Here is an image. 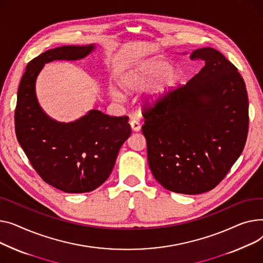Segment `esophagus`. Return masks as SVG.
Wrapping results in <instances>:
<instances>
[{
    "label": "esophagus",
    "mask_w": 263,
    "mask_h": 263,
    "mask_svg": "<svg viewBox=\"0 0 263 263\" xmlns=\"http://www.w3.org/2000/svg\"><path fill=\"white\" fill-rule=\"evenodd\" d=\"M130 127H132V129H133L134 132H139V130L141 129L140 122H139V120H137V119L132 120V121H130Z\"/></svg>",
    "instance_id": "34e87169"
}]
</instances>
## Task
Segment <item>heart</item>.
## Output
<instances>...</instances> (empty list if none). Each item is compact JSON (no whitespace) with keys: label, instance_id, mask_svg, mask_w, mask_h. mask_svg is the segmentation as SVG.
Returning a JSON list of instances; mask_svg holds the SVG:
<instances>
[{"label":"heart","instance_id":"1","mask_svg":"<svg viewBox=\"0 0 263 263\" xmlns=\"http://www.w3.org/2000/svg\"><path fill=\"white\" fill-rule=\"evenodd\" d=\"M181 79V71L172 68L170 61L161 57L151 58L133 66L121 77V84L126 90L135 91L143 89L149 85L146 102L151 105L159 103L171 92ZM112 93L121 99L122 93L114 89Z\"/></svg>","mask_w":263,"mask_h":263}]
</instances>
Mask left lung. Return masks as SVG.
I'll use <instances>...</instances> for the list:
<instances>
[{"label":"left lung","instance_id":"obj_1","mask_svg":"<svg viewBox=\"0 0 263 263\" xmlns=\"http://www.w3.org/2000/svg\"><path fill=\"white\" fill-rule=\"evenodd\" d=\"M191 59L204 68L159 103L143 107L142 133L151 171L163 188L199 194L212 190L240 157L249 132V98L238 69L219 51Z\"/></svg>","mask_w":263,"mask_h":263}]
</instances>
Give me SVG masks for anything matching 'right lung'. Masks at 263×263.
<instances>
[{"instance_id": "right-lung-1", "label": "right lung", "mask_w": 263, "mask_h": 263, "mask_svg": "<svg viewBox=\"0 0 263 263\" xmlns=\"http://www.w3.org/2000/svg\"><path fill=\"white\" fill-rule=\"evenodd\" d=\"M95 49V44L64 45L40 54L26 66L18 89L14 111L18 142L40 177L66 193L100 187L132 134L127 116L110 117L92 109L65 123L50 118L38 103L36 80L45 64L83 59Z\"/></svg>"}]
</instances>
